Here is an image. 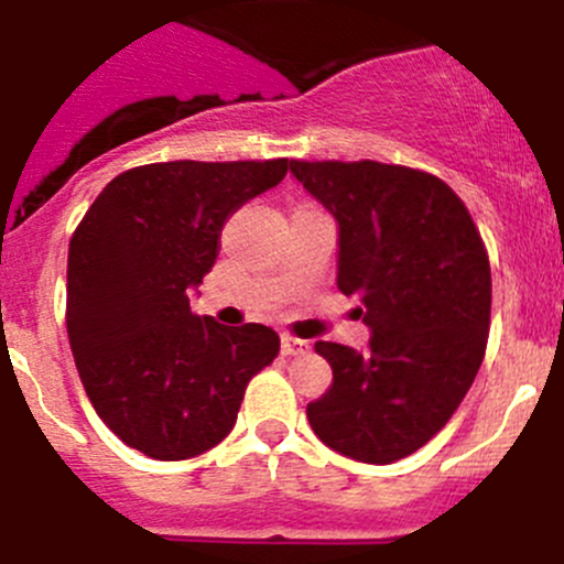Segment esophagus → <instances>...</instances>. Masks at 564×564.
I'll return each mask as SVG.
<instances>
[{
    "label": "esophagus",
    "instance_id": "1",
    "mask_svg": "<svg viewBox=\"0 0 564 564\" xmlns=\"http://www.w3.org/2000/svg\"><path fill=\"white\" fill-rule=\"evenodd\" d=\"M282 354L284 356H304L310 354V343L299 337H282Z\"/></svg>",
    "mask_w": 564,
    "mask_h": 564
}]
</instances>
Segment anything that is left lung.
<instances>
[{"instance_id": "left-lung-1", "label": "left lung", "mask_w": 564, "mask_h": 564, "mask_svg": "<svg viewBox=\"0 0 564 564\" xmlns=\"http://www.w3.org/2000/svg\"><path fill=\"white\" fill-rule=\"evenodd\" d=\"M290 172L337 219V288L372 332L365 354L315 343L334 381L306 420L345 458L394 464L447 425L482 365L488 252L436 175L381 161H290Z\"/></svg>"}]
</instances>
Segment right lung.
<instances>
[{
    "label": "right lung",
    "instance_id": "add662e5",
    "mask_svg": "<svg viewBox=\"0 0 564 564\" xmlns=\"http://www.w3.org/2000/svg\"><path fill=\"white\" fill-rule=\"evenodd\" d=\"M288 175V159L166 161L117 175L68 249L70 350L93 409L155 460H186L236 425L247 383L280 354L263 323L221 326L188 295L225 221Z\"/></svg>",
    "mask_w": 564,
    "mask_h": 564
}]
</instances>
